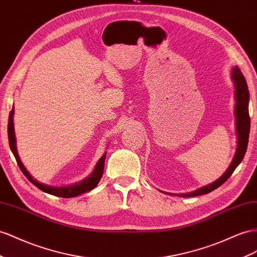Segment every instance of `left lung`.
<instances>
[{
    "mask_svg": "<svg viewBox=\"0 0 257 257\" xmlns=\"http://www.w3.org/2000/svg\"><path fill=\"white\" fill-rule=\"evenodd\" d=\"M231 80L234 84V115H235V133H237V148H235L234 156L232 161L228 166V169L218 179L215 180L212 184L206 185L204 187L191 191L188 193H180V195H175V193H170L171 196H179L183 198L189 197H197L201 195H205L213 191L214 189L218 188L219 186L223 185L226 180L231 176L235 168L243 160L245 151L247 148L248 143V134H249V115H248V100L249 94L246 81L242 74L241 70L238 66L231 68ZM163 192V191H162ZM166 193V192H163ZM169 195V193H168Z\"/></svg>",
    "mask_w": 257,
    "mask_h": 257,
    "instance_id": "obj_1",
    "label": "left lung"
}]
</instances>
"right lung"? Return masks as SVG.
I'll return each instance as SVG.
<instances>
[{
  "mask_svg": "<svg viewBox=\"0 0 257 257\" xmlns=\"http://www.w3.org/2000/svg\"><path fill=\"white\" fill-rule=\"evenodd\" d=\"M14 110H15V108H14V106H13V109H12V111L9 116L8 132H9L10 147H11V150L13 152L14 157H15V159H16L20 170H22L24 175L28 179H29L34 186H37L39 189H41L46 193H50V195H53V196L60 197V198H73V197H78V196L82 195V193H85V192L93 190L95 187L98 185L99 180L102 176L103 168H105V159H106L107 152H105V154H103L98 160V162L96 163L95 169L91 173V175L87 176L86 178L81 180V182H79L77 184H72V185H68V186H51V185H46V184L39 182V180H37V179H34L33 176L25 168V165L23 164L22 160H20V157L18 155L17 146H16L15 128H14V120H13L14 119Z\"/></svg>",
  "mask_w": 257,
  "mask_h": 257,
  "instance_id": "1",
  "label": "right lung"
}]
</instances>
